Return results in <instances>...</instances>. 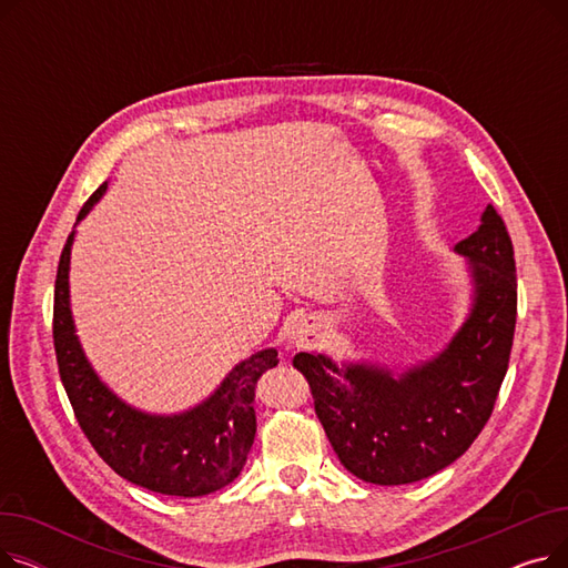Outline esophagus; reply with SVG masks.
Instances as JSON below:
<instances>
[{
    "mask_svg": "<svg viewBox=\"0 0 568 568\" xmlns=\"http://www.w3.org/2000/svg\"><path fill=\"white\" fill-rule=\"evenodd\" d=\"M322 338V322L315 320V317H308V320H302L292 324L290 329V343L292 347H315Z\"/></svg>",
    "mask_w": 568,
    "mask_h": 568,
    "instance_id": "esophagus-1",
    "label": "esophagus"
}]
</instances>
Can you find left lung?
<instances>
[{"instance_id": "8db88e82", "label": "left lung", "mask_w": 568, "mask_h": 568, "mask_svg": "<svg viewBox=\"0 0 568 568\" xmlns=\"http://www.w3.org/2000/svg\"><path fill=\"white\" fill-rule=\"evenodd\" d=\"M454 253L465 257L469 311L428 362L389 368L300 352L292 366L338 460L356 479L403 486L460 458L490 419L516 332V260L504 221L486 206L481 225Z\"/></svg>"}]
</instances>
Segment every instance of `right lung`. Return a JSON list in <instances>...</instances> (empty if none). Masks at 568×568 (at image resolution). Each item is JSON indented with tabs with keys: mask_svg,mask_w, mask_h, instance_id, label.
<instances>
[{
	"mask_svg": "<svg viewBox=\"0 0 568 568\" xmlns=\"http://www.w3.org/2000/svg\"><path fill=\"white\" fill-rule=\"evenodd\" d=\"M108 191L103 182L84 202L78 223ZM75 223V225H78ZM69 234L54 281V352L75 419L97 454L126 481L161 495L202 497L232 484L244 469L255 439V386L278 364L266 347L236 364L206 400L176 414H152L119 398L99 377L75 334L71 313Z\"/></svg>",
	"mask_w": 568,
	"mask_h": 568,
	"instance_id": "right-lung-1",
	"label": "right lung"
}]
</instances>
